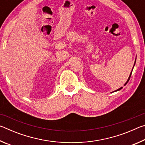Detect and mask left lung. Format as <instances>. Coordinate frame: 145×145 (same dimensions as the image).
Listing matches in <instances>:
<instances>
[{
    "mask_svg": "<svg viewBox=\"0 0 145 145\" xmlns=\"http://www.w3.org/2000/svg\"><path fill=\"white\" fill-rule=\"evenodd\" d=\"M136 60H135V62H134V67H133V68H132V70H133V68H134V65H135V64H136ZM132 72H131V74H130V75H129V78H128V80H127V82H125V84H124V86H125L127 84V82H129V80H130V78H131V74H132ZM122 89V87H121L120 88H119V89H116V91H113V92H116V91H120V89Z\"/></svg>",
    "mask_w": 145,
    "mask_h": 145,
    "instance_id": "1",
    "label": "left lung"
}]
</instances>
